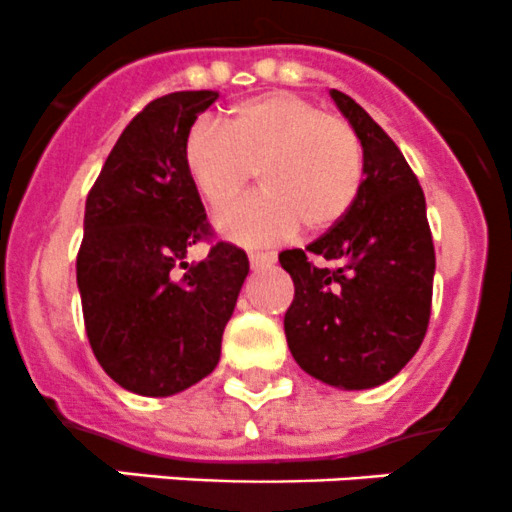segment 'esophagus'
<instances>
[{
  "label": "esophagus",
  "instance_id": "34e87169",
  "mask_svg": "<svg viewBox=\"0 0 512 512\" xmlns=\"http://www.w3.org/2000/svg\"><path fill=\"white\" fill-rule=\"evenodd\" d=\"M249 263L254 271H258V268H266L271 266V263H276V254H273V251H251Z\"/></svg>",
  "mask_w": 512,
  "mask_h": 512
}]
</instances>
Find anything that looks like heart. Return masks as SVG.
I'll return each instance as SVG.
<instances>
[{
    "mask_svg": "<svg viewBox=\"0 0 512 512\" xmlns=\"http://www.w3.org/2000/svg\"><path fill=\"white\" fill-rule=\"evenodd\" d=\"M184 169L214 211L234 204L256 171L263 194L224 211L216 226L236 244L266 246L296 234L301 221L308 231H326L351 211L363 184V146L341 116L268 91L231 106L221 129L196 124Z\"/></svg>",
    "mask_w": 512,
    "mask_h": 512,
    "instance_id": "obj_1",
    "label": "heart"
}]
</instances>
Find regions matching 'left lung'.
<instances>
[{"label": "left lung", "instance_id": "8db88e82", "mask_svg": "<svg viewBox=\"0 0 512 512\" xmlns=\"http://www.w3.org/2000/svg\"><path fill=\"white\" fill-rule=\"evenodd\" d=\"M331 99L358 134L366 179L336 226L278 256L296 286L283 331L308 376L363 391L391 381L421 348L435 251L426 196L401 149L351 96L331 89ZM311 257L337 268L316 267Z\"/></svg>", "mask_w": 512, "mask_h": 512}]
</instances>
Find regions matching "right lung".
<instances>
[{"label": "right lung", "mask_w": 512, "mask_h": 512, "mask_svg": "<svg viewBox=\"0 0 512 512\" xmlns=\"http://www.w3.org/2000/svg\"><path fill=\"white\" fill-rule=\"evenodd\" d=\"M216 91H174L144 106L106 156L86 196L77 256L86 336L106 376L139 396L166 398L209 376L249 276V258L211 236L184 169V144Z\"/></svg>", "instance_id": "right-lung-1"}]
</instances>
